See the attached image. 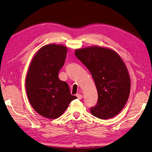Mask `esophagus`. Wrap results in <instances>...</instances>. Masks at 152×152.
Instances as JSON below:
<instances>
[{
	"label": "esophagus",
	"mask_w": 152,
	"mask_h": 152,
	"mask_svg": "<svg viewBox=\"0 0 152 152\" xmlns=\"http://www.w3.org/2000/svg\"><path fill=\"white\" fill-rule=\"evenodd\" d=\"M76 96L78 97V99H82V95L81 94H77Z\"/></svg>",
	"instance_id": "34e87169"
}]
</instances>
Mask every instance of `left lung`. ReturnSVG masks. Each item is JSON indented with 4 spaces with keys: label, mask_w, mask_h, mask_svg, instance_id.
I'll return each mask as SVG.
<instances>
[{
    "label": "left lung",
    "mask_w": 152,
    "mask_h": 152,
    "mask_svg": "<svg viewBox=\"0 0 152 152\" xmlns=\"http://www.w3.org/2000/svg\"><path fill=\"white\" fill-rule=\"evenodd\" d=\"M76 58L91 73L98 92L94 117L108 119L121 111L130 93V78L124 62L112 50L90 47L76 50Z\"/></svg>",
    "instance_id": "8db88e82"
}]
</instances>
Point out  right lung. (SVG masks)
<instances>
[{
    "instance_id": "add662e5",
    "label": "right lung",
    "mask_w": 152,
    "mask_h": 152,
    "mask_svg": "<svg viewBox=\"0 0 152 152\" xmlns=\"http://www.w3.org/2000/svg\"><path fill=\"white\" fill-rule=\"evenodd\" d=\"M67 48L50 44L42 47L33 58L26 78V91L30 104L40 115L57 119L76 99L68 84L58 78L65 62Z\"/></svg>"
}]
</instances>
